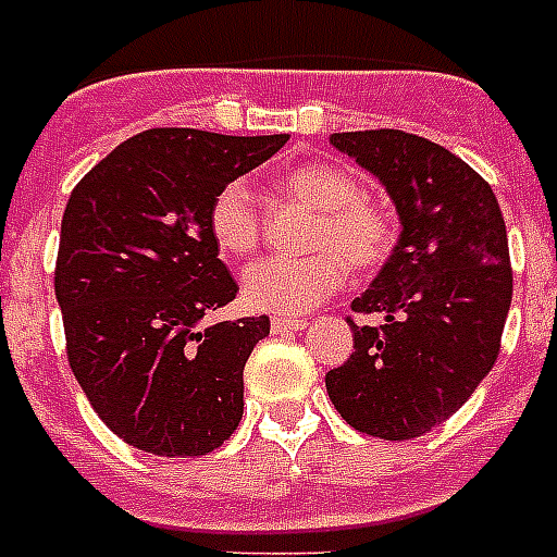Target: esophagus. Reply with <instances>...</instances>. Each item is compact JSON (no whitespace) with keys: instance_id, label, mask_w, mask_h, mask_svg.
Wrapping results in <instances>:
<instances>
[{"instance_id":"34e87169","label":"esophagus","mask_w":557,"mask_h":557,"mask_svg":"<svg viewBox=\"0 0 557 557\" xmlns=\"http://www.w3.org/2000/svg\"><path fill=\"white\" fill-rule=\"evenodd\" d=\"M306 329V320L302 318H274L271 320V332L286 334V332H300Z\"/></svg>"}]
</instances>
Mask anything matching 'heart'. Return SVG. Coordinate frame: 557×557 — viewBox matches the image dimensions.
I'll use <instances>...</instances> for the list:
<instances>
[{
    "label": "heart",
    "instance_id": "b5f03b06",
    "mask_svg": "<svg viewBox=\"0 0 557 557\" xmlns=\"http://www.w3.org/2000/svg\"><path fill=\"white\" fill-rule=\"evenodd\" d=\"M280 188L318 220L302 257H263L243 271V297L251 309L302 314L325 300L346 277V263L357 271L377 269L392 248V223L381 208L360 200L355 176L332 162H300L280 176ZM208 234L223 255H248L260 239V211L246 183H225L208 208Z\"/></svg>",
    "mask_w": 557,
    "mask_h": 557
}]
</instances>
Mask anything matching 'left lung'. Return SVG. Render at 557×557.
<instances>
[{"label": "left lung", "instance_id": "obj_1", "mask_svg": "<svg viewBox=\"0 0 557 557\" xmlns=\"http://www.w3.org/2000/svg\"><path fill=\"white\" fill-rule=\"evenodd\" d=\"M334 148L381 180L400 237L351 309L355 351L325 374L341 418L366 435L409 441L455 414L498 360L512 269L490 183L437 143L406 131L332 134Z\"/></svg>", "mask_w": 557, "mask_h": 557}]
</instances>
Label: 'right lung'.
Segmentation results:
<instances>
[{
    "mask_svg": "<svg viewBox=\"0 0 557 557\" xmlns=\"http://www.w3.org/2000/svg\"><path fill=\"white\" fill-rule=\"evenodd\" d=\"M286 143L143 131L67 200L57 257L67 363L102 423L134 449L194 458L239 426L243 369L271 323L263 314L202 329L208 311L237 297L208 208Z\"/></svg>",
    "mask_w": 557,
    "mask_h": 557,
    "instance_id": "right-lung-1",
    "label": "right lung"
}]
</instances>
